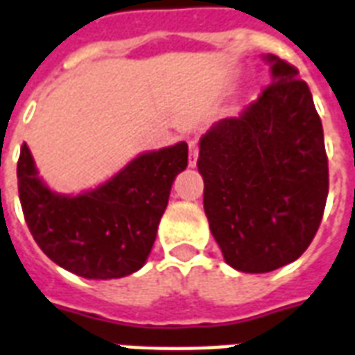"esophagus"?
Wrapping results in <instances>:
<instances>
[{
  "label": "esophagus",
  "instance_id": "esophagus-1",
  "mask_svg": "<svg viewBox=\"0 0 355 355\" xmlns=\"http://www.w3.org/2000/svg\"><path fill=\"white\" fill-rule=\"evenodd\" d=\"M196 161H198V140H191L189 142V166H196Z\"/></svg>",
  "mask_w": 355,
  "mask_h": 355
}]
</instances>
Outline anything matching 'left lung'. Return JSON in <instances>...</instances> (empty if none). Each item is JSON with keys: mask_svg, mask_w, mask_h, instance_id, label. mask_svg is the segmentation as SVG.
<instances>
[{"mask_svg": "<svg viewBox=\"0 0 355 355\" xmlns=\"http://www.w3.org/2000/svg\"><path fill=\"white\" fill-rule=\"evenodd\" d=\"M271 84L200 138L204 211L226 263L269 273L307 250L326 207L324 130L311 89L277 55Z\"/></svg>", "mask_w": 355, "mask_h": 355, "instance_id": "left-lung-1", "label": "left lung"}]
</instances>
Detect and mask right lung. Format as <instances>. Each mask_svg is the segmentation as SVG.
<instances>
[{
	"label": "right lung",
	"mask_w": 355,
	"mask_h": 355,
	"mask_svg": "<svg viewBox=\"0 0 355 355\" xmlns=\"http://www.w3.org/2000/svg\"><path fill=\"white\" fill-rule=\"evenodd\" d=\"M189 146L146 151L80 194H61L39 175L28 144L18 159V194L31 236L52 262L84 279H119L148 260Z\"/></svg>",
	"instance_id": "add662e5"
}]
</instances>
